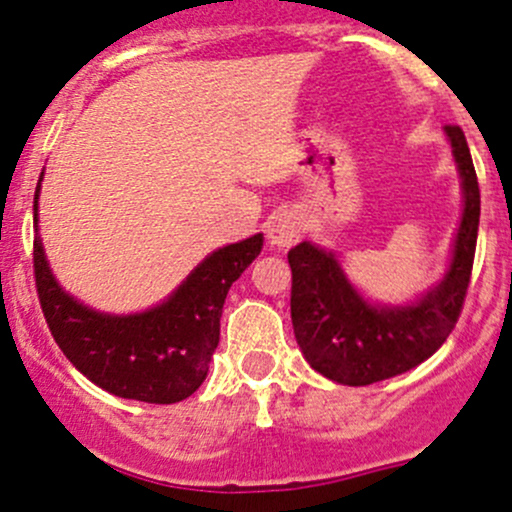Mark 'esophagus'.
<instances>
[{
  "label": "esophagus",
  "mask_w": 512,
  "mask_h": 512,
  "mask_svg": "<svg viewBox=\"0 0 512 512\" xmlns=\"http://www.w3.org/2000/svg\"><path fill=\"white\" fill-rule=\"evenodd\" d=\"M303 233V221L296 211H279L269 218L267 238L277 247H291Z\"/></svg>",
  "instance_id": "1"
}]
</instances>
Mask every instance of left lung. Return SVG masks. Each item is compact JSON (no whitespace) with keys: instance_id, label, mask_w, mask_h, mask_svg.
<instances>
[{"instance_id":"obj_1","label":"left lung","mask_w":512,"mask_h":512,"mask_svg":"<svg viewBox=\"0 0 512 512\" xmlns=\"http://www.w3.org/2000/svg\"><path fill=\"white\" fill-rule=\"evenodd\" d=\"M464 187V213L447 277L406 308H376L352 289L330 252L311 243L289 250L291 323L303 357L316 372L347 386L418 367L435 355L462 316L474 267L481 194L469 145L459 126H445Z\"/></svg>"}]
</instances>
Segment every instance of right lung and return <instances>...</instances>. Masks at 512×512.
Segmentation results:
<instances>
[{"label":"right lung","mask_w":512,"mask_h":512,"mask_svg":"<svg viewBox=\"0 0 512 512\" xmlns=\"http://www.w3.org/2000/svg\"><path fill=\"white\" fill-rule=\"evenodd\" d=\"M36 206L38 189L33 211ZM260 250V233L221 247L162 306L136 316H106L70 299L55 284L38 238L33 277L50 335L89 381L121 398L177 403L192 396L209 374L230 284Z\"/></svg>","instance_id":"obj_1"}]
</instances>
